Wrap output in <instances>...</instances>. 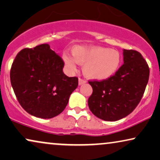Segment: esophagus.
Here are the masks:
<instances>
[{"label": "esophagus", "instance_id": "esophagus-1", "mask_svg": "<svg viewBox=\"0 0 160 160\" xmlns=\"http://www.w3.org/2000/svg\"><path fill=\"white\" fill-rule=\"evenodd\" d=\"M86 80H84V79H82V78H79V85H82V84H84V83H86Z\"/></svg>", "mask_w": 160, "mask_h": 160}]
</instances>
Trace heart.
Instances as JSON below:
<instances>
[{"label": "heart", "mask_w": 160, "mask_h": 160, "mask_svg": "<svg viewBox=\"0 0 160 160\" xmlns=\"http://www.w3.org/2000/svg\"><path fill=\"white\" fill-rule=\"evenodd\" d=\"M73 58L66 53L63 55L65 64L71 70L76 69V62L83 66L87 78L105 80L116 73L122 63V56L116 50L102 47L76 46L72 50Z\"/></svg>", "instance_id": "heart-1"}]
</instances>
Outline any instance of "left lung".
I'll list each match as a JSON object with an SVG mask.
<instances>
[{"mask_svg": "<svg viewBox=\"0 0 160 160\" xmlns=\"http://www.w3.org/2000/svg\"><path fill=\"white\" fill-rule=\"evenodd\" d=\"M123 64L102 80H88L93 88L89 109L100 119L115 121L130 114L141 100L149 78V67L139 52L123 50Z\"/></svg>", "mask_w": 160, "mask_h": 160, "instance_id": "1", "label": "left lung"}]
</instances>
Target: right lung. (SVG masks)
I'll return each instance as SVG.
<instances>
[{
	"mask_svg": "<svg viewBox=\"0 0 160 160\" xmlns=\"http://www.w3.org/2000/svg\"><path fill=\"white\" fill-rule=\"evenodd\" d=\"M64 62L48 44L24 48L18 53L10 70L11 84L20 105L27 112L51 118L65 109L78 86L77 77L63 72Z\"/></svg>",
	"mask_w": 160,
	"mask_h": 160,
	"instance_id": "obj_1",
	"label": "right lung"
}]
</instances>
